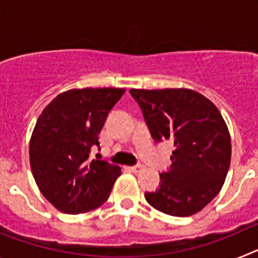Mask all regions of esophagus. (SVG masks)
Returning <instances> with one entry per match:
<instances>
[{
    "mask_svg": "<svg viewBox=\"0 0 258 258\" xmlns=\"http://www.w3.org/2000/svg\"><path fill=\"white\" fill-rule=\"evenodd\" d=\"M143 166L141 165V164H136V165H133L132 166V170H133V172H140L141 169H142Z\"/></svg>",
    "mask_w": 258,
    "mask_h": 258,
    "instance_id": "esophagus-1",
    "label": "esophagus"
}]
</instances>
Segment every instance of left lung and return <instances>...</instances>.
Masks as SVG:
<instances>
[{
  "instance_id": "1",
  "label": "left lung",
  "mask_w": 258,
  "mask_h": 258,
  "mask_svg": "<svg viewBox=\"0 0 258 258\" xmlns=\"http://www.w3.org/2000/svg\"><path fill=\"white\" fill-rule=\"evenodd\" d=\"M155 142L174 146L160 186L146 192L150 206L187 217L217 197L229 172L231 140L226 122L208 98L190 89H131Z\"/></svg>"
}]
</instances>
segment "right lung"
<instances>
[{
  "instance_id": "obj_1",
  "label": "right lung",
  "mask_w": 258,
  "mask_h": 258,
  "mask_svg": "<svg viewBox=\"0 0 258 258\" xmlns=\"http://www.w3.org/2000/svg\"><path fill=\"white\" fill-rule=\"evenodd\" d=\"M125 89H72L54 98L38 117L29 142L38 188L63 213L79 214L108 199L121 168L89 160L112 107Z\"/></svg>"
}]
</instances>
